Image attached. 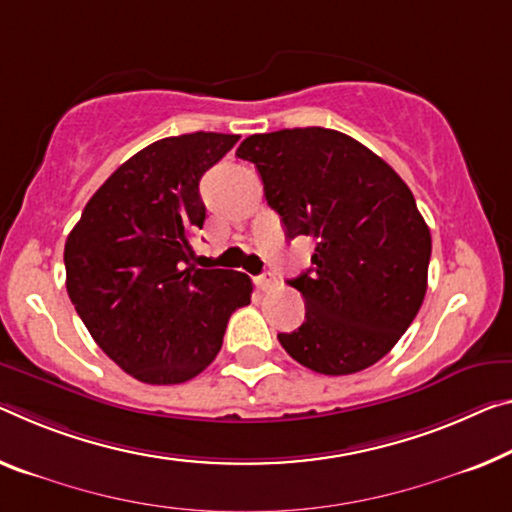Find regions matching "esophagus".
I'll use <instances>...</instances> for the list:
<instances>
[{
    "mask_svg": "<svg viewBox=\"0 0 512 512\" xmlns=\"http://www.w3.org/2000/svg\"><path fill=\"white\" fill-rule=\"evenodd\" d=\"M256 286L261 290H270L277 286V274L274 272H263L261 277H256Z\"/></svg>",
    "mask_w": 512,
    "mask_h": 512,
    "instance_id": "esophagus-1",
    "label": "esophagus"
}]
</instances>
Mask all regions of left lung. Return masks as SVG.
Returning <instances> with one entry per match:
<instances>
[{
	"mask_svg": "<svg viewBox=\"0 0 512 512\" xmlns=\"http://www.w3.org/2000/svg\"><path fill=\"white\" fill-rule=\"evenodd\" d=\"M235 155L256 164L286 238L316 240L311 270L288 281L306 318L279 334L283 350L322 375L373 366L412 325L428 288L432 240L410 187L338 130L251 135Z\"/></svg>",
	"mask_w": 512,
	"mask_h": 512,
	"instance_id": "obj_1",
	"label": "left lung"
}]
</instances>
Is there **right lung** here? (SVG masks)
<instances>
[{"label":"right lung","mask_w":512,"mask_h":512,"mask_svg":"<svg viewBox=\"0 0 512 512\" xmlns=\"http://www.w3.org/2000/svg\"><path fill=\"white\" fill-rule=\"evenodd\" d=\"M238 135L192 132L141 148L91 196L64 249L66 288L100 350L146 384H180L212 364L251 281L201 270V176Z\"/></svg>","instance_id":"right-lung-1"}]
</instances>
